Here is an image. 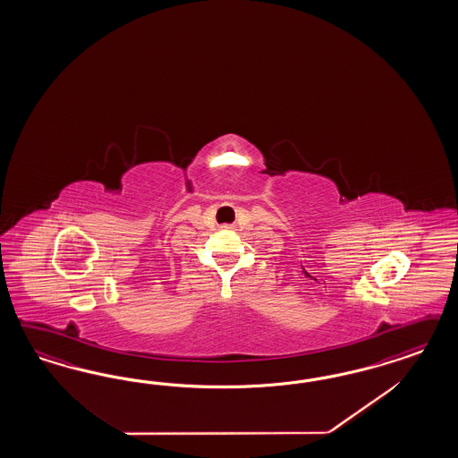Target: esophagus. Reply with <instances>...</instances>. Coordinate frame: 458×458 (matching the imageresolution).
Returning a JSON list of instances; mask_svg holds the SVG:
<instances>
[{
  "label": "esophagus",
  "instance_id": "obj_1",
  "mask_svg": "<svg viewBox=\"0 0 458 458\" xmlns=\"http://www.w3.org/2000/svg\"><path fill=\"white\" fill-rule=\"evenodd\" d=\"M223 228H230V226H228V225H225V226H223Z\"/></svg>",
  "mask_w": 458,
  "mask_h": 458
}]
</instances>
